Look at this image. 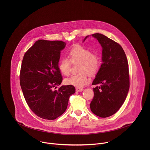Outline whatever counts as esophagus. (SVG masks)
Listing matches in <instances>:
<instances>
[{"instance_id": "esophagus-1", "label": "esophagus", "mask_w": 150, "mask_h": 150, "mask_svg": "<svg viewBox=\"0 0 150 150\" xmlns=\"http://www.w3.org/2000/svg\"><path fill=\"white\" fill-rule=\"evenodd\" d=\"M83 91V88H76V91L77 92H81Z\"/></svg>"}]
</instances>
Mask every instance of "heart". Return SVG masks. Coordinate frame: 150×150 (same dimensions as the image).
Masks as SVG:
<instances>
[{"instance_id": "1", "label": "heart", "mask_w": 150, "mask_h": 150, "mask_svg": "<svg viewBox=\"0 0 150 150\" xmlns=\"http://www.w3.org/2000/svg\"><path fill=\"white\" fill-rule=\"evenodd\" d=\"M70 58L64 57L59 62L58 69L63 75L68 76L70 73L71 63L79 62L77 70L79 73L66 79V84L81 88L89 81L88 75L95 76L99 71L101 66V60L99 55L80 45L72 47L68 52Z\"/></svg>"}]
</instances>
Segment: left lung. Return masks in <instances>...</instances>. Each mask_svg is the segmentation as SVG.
Listing matches in <instances>:
<instances>
[{
  "instance_id": "8db88e82",
  "label": "left lung",
  "mask_w": 150,
  "mask_h": 150,
  "mask_svg": "<svg viewBox=\"0 0 150 150\" xmlns=\"http://www.w3.org/2000/svg\"><path fill=\"white\" fill-rule=\"evenodd\" d=\"M92 36L102 47L103 64L92 84L99 86L93 88L90 108L96 115L106 118L114 114L127 98L130 85L128 62L118 43L100 33Z\"/></svg>"
}]
</instances>
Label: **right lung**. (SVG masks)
<instances>
[{"label": "right lung", "instance_id": "add662e5", "mask_svg": "<svg viewBox=\"0 0 150 150\" xmlns=\"http://www.w3.org/2000/svg\"><path fill=\"white\" fill-rule=\"evenodd\" d=\"M62 41L39 40L25 54L20 70V86L25 99L38 117L53 120L66 110L69 99L76 92L71 85L60 86L63 80L58 69Z\"/></svg>", "mask_w": 150, "mask_h": 150}]
</instances>
